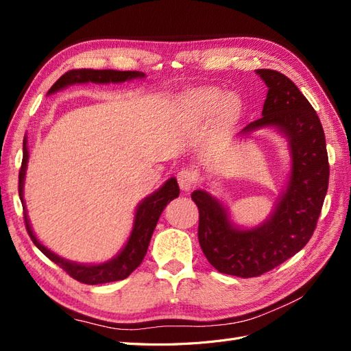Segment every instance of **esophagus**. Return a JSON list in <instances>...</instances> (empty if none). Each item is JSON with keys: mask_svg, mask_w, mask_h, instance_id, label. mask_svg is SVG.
Listing matches in <instances>:
<instances>
[{"mask_svg": "<svg viewBox=\"0 0 351 351\" xmlns=\"http://www.w3.org/2000/svg\"><path fill=\"white\" fill-rule=\"evenodd\" d=\"M177 182H178L180 187H182V190H184V192H189L190 189H193L196 186L197 176H196L195 171H192V169L183 168V169H180L178 174H177Z\"/></svg>", "mask_w": 351, "mask_h": 351, "instance_id": "obj_1", "label": "esophagus"}]
</instances>
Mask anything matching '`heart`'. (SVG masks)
Returning <instances> with one entry per match:
<instances>
[{"mask_svg":"<svg viewBox=\"0 0 351 351\" xmlns=\"http://www.w3.org/2000/svg\"><path fill=\"white\" fill-rule=\"evenodd\" d=\"M187 108L199 115L210 117L218 112L224 124H234L243 112L241 101L236 95H228L218 88L195 89L184 99Z\"/></svg>","mask_w":351,"mask_h":351,"instance_id":"obj_1","label":"heart"}]
</instances>
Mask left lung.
<instances>
[{
  "mask_svg": "<svg viewBox=\"0 0 351 351\" xmlns=\"http://www.w3.org/2000/svg\"><path fill=\"white\" fill-rule=\"evenodd\" d=\"M268 86L262 117L239 137L262 129L282 134L291 156L289 182L271 217L253 228L231 221L228 208L206 190H195L197 237L217 271L241 278L259 277L300 252L311 240L328 190L329 165L319 117L299 88L280 71L259 69Z\"/></svg>",
  "mask_w": 351,
  "mask_h": 351,
  "instance_id": "1",
  "label": "left lung"
}]
</instances>
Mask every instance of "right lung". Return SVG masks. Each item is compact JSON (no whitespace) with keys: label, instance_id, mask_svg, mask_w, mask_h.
<instances>
[{"label":"right lung","instance_id":"1","mask_svg":"<svg viewBox=\"0 0 351 351\" xmlns=\"http://www.w3.org/2000/svg\"><path fill=\"white\" fill-rule=\"evenodd\" d=\"M145 73L141 71H119V70H92V69H80V70H70L52 84V88L48 90L47 95H52L58 90L66 89L71 84L79 83H123L133 79H143ZM29 161V151H27V139H23V161L22 168L19 173V196L22 200L23 210H25V224L26 230L32 241L35 246L45 254L48 259L57 263L60 268L64 269L71 278L77 280L83 284H104V282H112L120 281L129 277V275L139 267L142 263L145 254L149 246L151 237L154 234V230L156 227V222L161 217L162 210L173 199L178 197L180 189L177 184V180L174 177L168 178L167 182L159 187L158 190L149 196H146L136 208L133 228L130 232V237L124 244V247L120 250L119 254L107 262L102 263H77L73 261H67L64 258L58 256L57 253L51 252L48 247L42 244L34 230L30 227L29 217L26 214V204L23 197V189H25V177H26V168Z\"/></svg>","mask_w":351,"mask_h":351}]
</instances>
